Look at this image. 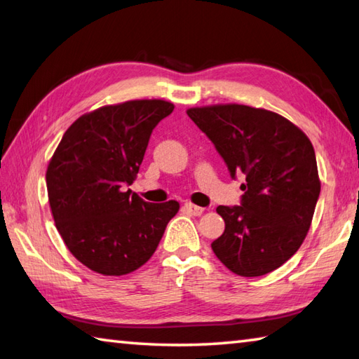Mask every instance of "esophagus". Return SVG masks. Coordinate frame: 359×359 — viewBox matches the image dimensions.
I'll list each match as a JSON object with an SVG mask.
<instances>
[{"instance_id": "obj_1", "label": "esophagus", "mask_w": 359, "mask_h": 359, "mask_svg": "<svg viewBox=\"0 0 359 359\" xmlns=\"http://www.w3.org/2000/svg\"><path fill=\"white\" fill-rule=\"evenodd\" d=\"M184 210H185L187 212H189V215H193V216H201L202 212L205 211L203 208L197 207V205H194V203H191V202H187V203L184 205Z\"/></svg>"}]
</instances>
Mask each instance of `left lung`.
I'll list each match as a JSON object with an SVG mask.
<instances>
[{
  "mask_svg": "<svg viewBox=\"0 0 359 359\" xmlns=\"http://www.w3.org/2000/svg\"><path fill=\"white\" fill-rule=\"evenodd\" d=\"M187 114L215 143L231 177L245 175L241 205L216 210L225 231L212 251L239 276L279 269L306 239L321 191L313 144L292 121L261 108L230 103Z\"/></svg>",
  "mask_w": 359,
  "mask_h": 359,
  "instance_id": "obj_1",
  "label": "left lung"
}]
</instances>
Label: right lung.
<instances>
[{"instance_id": "obj_1", "label": "right lung", "mask_w": 359, "mask_h": 359, "mask_svg": "<svg viewBox=\"0 0 359 359\" xmlns=\"http://www.w3.org/2000/svg\"><path fill=\"white\" fill-rule=\"evenodd\" d=\"M174 104L131 100L83 114L67 128L46 171L55 226L75 259L104 276L149 261L179 202L149 203L125 191L137 177L152 129Z\"/></svg>"}]
</instances>
